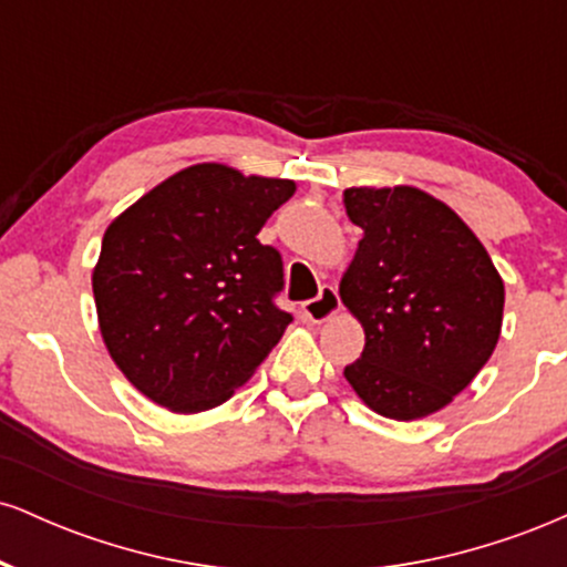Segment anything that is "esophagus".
I'll use <instances>...</instances> for the list:
<instances>
[{"instance_id": "34e87169", "label": "esophagus", "mask_w": 567, "mask_h": 567, "mask_svg": "<svg viewBox=\"0 0 567 567\" xmlns=\"http://www.w3.org/2000/svg\"><path fill=\"white\" fill-rule=\"evenodd\" d=\"M338 309H341V301H338L336 288L333 285H322L320 296L311 298V301H306L301 306V315H303V320L320 324V322H328Z\"/></svg>"}]
</instances>
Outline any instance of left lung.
<instances>
[{"mask_svg":"<svg viewBox=\"0 0 567 567\" xmlns=\"http://www.w3.org/2000/svg\"><path fill=\"white\" fill-rule=\"evenodd\" d=\"M343 207L362 239L338 292L365 330L343 375L386 419L437 413L496 349L504 279L470 226L421 188L351 186Z\"/></svg>","mask_w":567,"mask_h":567,"instance_id":"1","label":"left lung"}]
</instances>
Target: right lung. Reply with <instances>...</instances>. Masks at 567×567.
<instances>
[{
  "label": "right lung",
  "instance_id": "obj_1",
  "mask_svg": "<svg viewBox=\"0 0 567 567\" xmlns=\"http://www.w3.org/2000/svg\"><path fill=\"white\" fill-rule=\"evenodd\" d=\"M288 178L202 162L171 175L103 234L93 296L125 379L173 413L226 402L292 322L277 309L282 256L256 234Z\"/></svg>",
  "mask_w": 567,
  "mask_h": 567
}]
</instances>
